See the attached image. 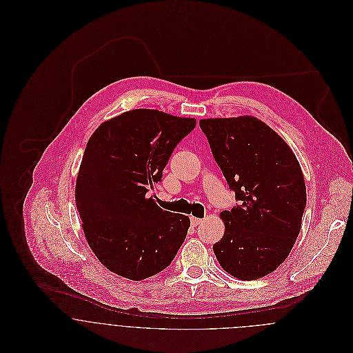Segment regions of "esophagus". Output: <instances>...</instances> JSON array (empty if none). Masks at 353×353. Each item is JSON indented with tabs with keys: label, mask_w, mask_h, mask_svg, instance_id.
<instances>
[{
	"label": "esophagus",
	"mask_w": 353,
	"mask_h": 353,
	"mask_svg": "<svg viewBox=\"0 0 353 353\" xmlns=\"http://www.w3.org/2000/svg\"><path fill=\"white\" fill-rule=\"evenodd\" d=\"M190 221H192V225L193 227H197V225H200L202 223V219H199V217H192L190 219Z\"/></svg>",
	"instance_id": "34e87169"
}]
</instances>
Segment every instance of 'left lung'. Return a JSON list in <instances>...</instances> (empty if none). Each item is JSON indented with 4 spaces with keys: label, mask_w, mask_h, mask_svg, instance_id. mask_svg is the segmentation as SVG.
I'll return each mask as SVG.
<instances>
[{
    "label": "left lung",
    "mask_w": 353,
    "mask_h": 353,
    "mask_svg": "<svg viewBox=\"0 0 353 353\" xmlns=\"http://www.w3.org/2000/svg\"><path fill=\"white\" fill-rule=\"evenodd\" d=\"M212 154L239 205L220 213L225 231L213 245L221 268L239 280L276 270L301 232L305 185L288 144L255 117L201 119Z\"/></svg>",
    "instance_id": "8db88e82"
}]
</instances>
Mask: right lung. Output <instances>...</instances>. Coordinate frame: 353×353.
Segmentation results:
<instances>
[{"label":"right lung","instance_id":"right-lung-1","mask_svg":"<svg viewBox=\"0 0 353 353\" xmlns=\"http://www.w3.org/2000/svg\"><path fill=\"white\" fill-rule=\"evenodd\" d=\"M197 121L150 108L114 117L94 132L80 164L74 199L87 242L101 263L140 281L165 269L190 219L163 210L148 189Z\"/></svg>","mask_w":353,"mask_h":353}]
</instances>
